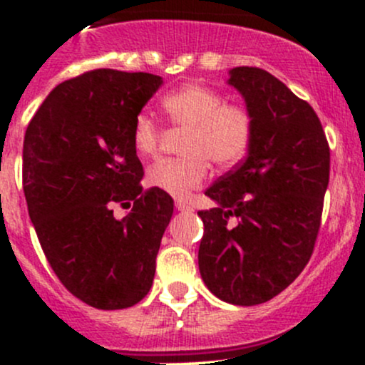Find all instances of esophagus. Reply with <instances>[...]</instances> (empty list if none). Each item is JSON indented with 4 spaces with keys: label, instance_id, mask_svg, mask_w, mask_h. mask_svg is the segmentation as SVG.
Instances as JSON below:
<instances>
[{
    "label": "esophagus",
    "instance_id": "1",
    "mask_svg": "<svg viewBox=\"0 0 365 365\" xmlns=\"http://www.w3.org/2000/svg\"><path fill=\"white\" fill-rule=\"evenodd\" d=\"M176 208L180 210V212H192V205L190 203H187V201H182V200H178L176 201Z\"/></svg>",
    "mask_w": 365,
    "mask_h": 365
}]
</instances>
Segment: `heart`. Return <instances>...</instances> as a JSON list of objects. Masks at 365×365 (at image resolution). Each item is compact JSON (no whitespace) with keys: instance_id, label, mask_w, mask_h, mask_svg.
<instances>
[{"instance_id":"1","label":"heart","mask_w":365,"mask_h":365,"mask_svg":"<svg viewBox=\"0 0 365 365\" xmlns=\"http://www.w3.org/2000/svg\"><path fill=\"white\" fill-rule=\"evenodd\" d=\"M171 127L185 130L176 160H160L146 173L152 187L175 197H187L210 175V160L230 168L245 155L252 138V116L244 106L226 104L222 95L187 84L160 101ZM162 132L152 116L141 113L132 125V145L139 157L157 155Z\"/></svg>"}]
</instances>
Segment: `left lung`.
I'll return each mask as SVG.
<instances>
[{"instance_id": "8db88e82", "label": "left lung", "mask_w": 365, "mask_h": 365, "mask_svg": "<svg viewBox=\"0 0 365 365\" xmlns=\"http://www.w3.org/2000/svg\"><path fill=\"white\" fill-rule=\"evenodd\" d=\"M227 84L244 97L252 138L244 162L205 192L217 206L197 212L205 224L197 263L217 298L257 305L311 259L330 150L314 109L267 70L231 68Z\"/></svg>"}]
</instances>
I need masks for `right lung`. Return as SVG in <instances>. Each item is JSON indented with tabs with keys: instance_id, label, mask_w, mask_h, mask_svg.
I'll return each instance as SVG.
<instances>
[{
	"instance_id": "right-lung-1",
	"label": "right lung",
	"mask_w": 365,
	"mask_h": 365,
	"mask_svg": "<svg viewBox=\"0 0 365 365\" xmlns=\"http://www.w3.org/2000/svg\"><path fill=\"white\" fill-rule=\"evenodd\" d=\"M162 83L146 72L91 70L58 84L26 128L29 219L61 284L95 309L132 307L153 284L175 205L155 187L143 190L132 125ZM114 204L131 213L116 220Z\"/></svg>"
}]
</instances>
